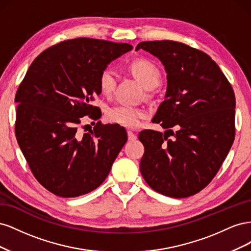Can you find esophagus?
<instances>
[{
	"mask_svg": "<svg viewBox=\"0 0 251 251\" xmlns=\"http://www.w3.org/2000/svg\"><path fill=\"white\" fill-rule=\"evenodd\" d=\"M127 139L130 141H134L137 139V136H136L132 131H127Z\"/></svg>",
	"mask_w": 251,
	"mask_h": 251,
	"instance_id": "34e87169",
	"label": "esophagus"
}]
</instances>
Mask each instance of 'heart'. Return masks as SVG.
Returning a JSON list of instances; mask_svg holds the SVG:
<instances>
[{
    "instance_id": "heart-1",
    "label": "heart",
    "mask_w": 251,
    "mask_h": 251,
    "mask_svg": "<svg viewBox=\"0 0 251 251\" xmlns=\"http://www.w3.org/2000/svg\"><path fill=\"white\" fill-rule=\"evenodd\" d=\"M128 69L139 79L142 86L147 90H153L160 83L161 73L157 66L149 59L136 58L128 64ZM117 72L110 67L104 68L100 75V88L101 92L105 95L112 94L117 85ZM146 116L147 113L143 110L128 104L114 105L107 112V118L109 121L128 128L139 126L141 120Z\"/></svg>"
}]
</instances>
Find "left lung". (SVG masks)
Wrapping results in <instances>:
<instances>
[{
	"mask_svg": "<svg viewBox=\"0 0 251 251\" xmlns=\"http://www.w3.org/2000/svg\"><path fill=\"white\" fill-rule=\"evenodd\" d=\"M139 49L157 56L168 73L165 100L151 120L166 131L139 133L140 172L157 193L186 198L210 183L232 146L233 89L215 60L186 44L150 41Z\"/></svg>",
	"mask_w": 251,
	"mask_h": 251,
	"instance_id": "left-lung-1",
	"label": "left lung"
}]
</instances>
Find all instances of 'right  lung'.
Masks as SVG:
<instances>
[{
  "instance_id": "1",
  "label": "right lung",
  "mask_w": 251,
  "mask_h": 251,
  "mask_svg": "<svg viewBox=\"0 0 251 251\" xmlns=\"http://www.w3.org/2000/svg\"><path fill=\"white\" fill-rule=\"evenodd\" d=\"M133 49L126 43L67 40L37 56L16 94V136L33 176L49 192L73 198L94 191L108 177L127 140L118 125L97 121L83 134L81 118L97 120L100 75ZM86 131V130H85Z\"/></svg>"
}]
</instances>
